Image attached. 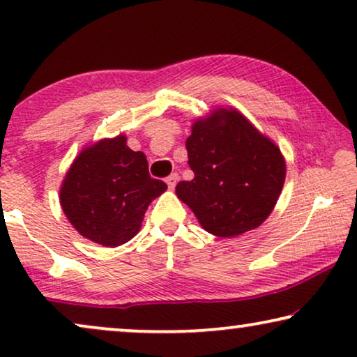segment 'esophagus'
I'll return each mask as SVG.
<instances>
[{
	"instance_id": "1",
	"label": "esophagus",
	"mask_w": 357,
	"mask_h": 357,
	"mask_svg": "<svg viewBox=\"0 0 357 357\" xmlns=\"http://www.w3.org/2000/svg\"><path fill=\"white\" fill-rule=\"evenodd\" d=\"M177 182H178V174H170L169 177L165 178V183H167V187L170 190L175 188V185H177Z\"/></svg>"
}]
</instances>
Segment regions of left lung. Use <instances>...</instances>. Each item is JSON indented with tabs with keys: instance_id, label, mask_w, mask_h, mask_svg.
Instances as JSON below:
<instances>
[{
	"instance_id": "obj_1",
	"label": "left lung",
	"mask_w": 357,
	"mask_h": 357,
	"mask_svg": "<svg viewBox=\"0 0 357 357\" xmlns=\"http://www.w3.org/2000/svg\"><path fill=\"white\" fill-rule=\"evenodd\" d=\"M193 180L175 193L204 231L236 237L260 226L280 198L286 162L278 146L236 109H214L187 139Z\"/></svg>"
}]
</instances>
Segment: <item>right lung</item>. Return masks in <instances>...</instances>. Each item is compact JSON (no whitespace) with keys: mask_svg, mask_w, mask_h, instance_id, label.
<instances>
[{"mask_svg":"<svg viewBox=\"0 0 357 357\" xmlns=\"http://www.w3.org/2000/svg\"><path fill=\"white\" fill-rule=\"evenodd\" d=\"M167 190L153 178L141 151L123 135L87 146L63 180L60 203L73 227L104 247H119L138 234L149 203Z\"/></svg>","mask_w":357,"mask_h":357,"instance_id":"add662e5","label":"right lung"}]
</instances>
